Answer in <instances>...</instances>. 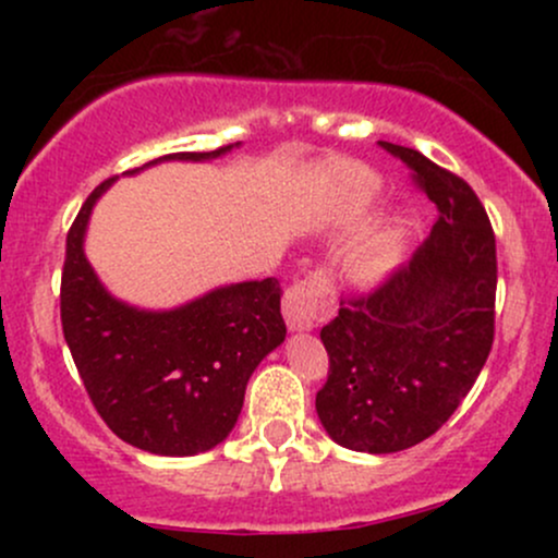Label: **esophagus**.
Masks as SVG:
<instances>
[{"label": "esophagus", "mask_w": 558, "mask_h": 558, "mask_svg": "<svg viewBox=\"0 0 558 558\" xmlns=\"http://www.w3.org/2000/svg\"><path fill=\"white\" fill-rule=\"evenodd\" d=\"M336 312V291L323 275L306 278L291 286L283 296V317L288 330L304 332L312 330L319 319L330 317Z\"/></svg>", "instance_id": "1"}]
</instances>
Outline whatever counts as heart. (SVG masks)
Wrapping results in <instances>:
<instances>
[{
  "mask_svg": "<svg viewBox=\"0 0 558 558\" xmlns=\"http://www.w3.org/2000/svg\"><path fill=\"white\" fill-rule=\"evenodd\" d=\"M343 191L349 213H362L383 194V181L373 170L349 168L343 175ZM403 252H407V220L403 215H393L351 248L345 270L360 286H377L396 272L403 262Z\"/></svg>",
  "mask_w": 558,
  "mask_h": 558,
  "instance_id": "obj_1",
  "label": "heart"
}]
</instances>
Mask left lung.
Masks as SVG:
<instances>
[{"mask_svg":"<svg viewBox=\"0 0 558 558\" xmlns=\"http://www.w3.org/2000/svg\"><path fill=\"white\" fill-rule=\"evenodd\" d=\"M380 144L414 170L438 220L409 267L319 330L330 373L317 417L364 453L417 446L457 412L490 354L496 304V239L475 191L417 149Z\"/></svg>","mask_w":558,"mask_h":558,"instance_id":"obj_1","label":"left lung"}]
</instances>
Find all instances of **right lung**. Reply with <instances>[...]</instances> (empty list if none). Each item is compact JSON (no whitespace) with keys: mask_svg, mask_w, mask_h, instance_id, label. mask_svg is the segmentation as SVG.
Instances as JSON below:
<instances>
[{"mask_svg":"<svg viewBox=\"0 0 558 558\" xmlns=\"http://www.w3.org/2000/svg\"><path fill=\"white\" fill-rule=\"evenodd\" d=\"M239 146L165 155L123 175L162 162H213ZM114 181L86 198L68 233L62 332L96 412L120 440L157 457H194L228 438L248 377L286 341L283 291L272 278L243 280L172 310H144L112 296L83 243L96 202Z\"/></svg>","mask_w":558,"mask_h":558,"instance_id":"obj_1","label":"right lung"}]
</instances>
